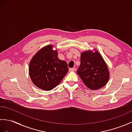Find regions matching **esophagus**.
<instances>
[{"instance_id":"esophagus-1","label":"esophagus","mask_w":132,"mask_h":132,"mask_svg":"<svg viewBox=\"0 0 132 132\" xmlns=\"http://www.w3.org/2000/svg\"><path fill=\"white\" fill-rule=\"evenodd\" d=\"M75 70V68H70L69 69V71H74Z\"/></svg>"}]
</instances>
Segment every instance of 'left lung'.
Segmentation results:
<instances>
[{
	"mask_svg": "<svg viewBox=\"0 0 132 132\" xmlns=\"http://www.w3.org/2000/svg\"><path fill=\"white\" fill-rule=\"evenodd\" d=\"M77 74L85 85L91 89H97L104 86L109 79L107 66L99 53L84 52L81 54L80 64Z\"/></svg>",
	"mask_w": 132,
	"mask_h": 132,
	"instance_id": "left-lung-1",
	"label": "left lung"
}]
</instances>
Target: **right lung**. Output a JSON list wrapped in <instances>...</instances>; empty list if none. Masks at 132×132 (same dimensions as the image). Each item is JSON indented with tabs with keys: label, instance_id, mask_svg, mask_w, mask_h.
<instances>
[{
	"label": "right lung",
	"instance_id": "right-lung-1",
	"mask_svg": "<svg viewBox=\"0 0 132 132\" xmlns=\"http://www.w3.org/2000/svg\"><path fill=\"white\" fill-rule=\"evenodd\" d=\"M47 45L36 53L30 62L29 73L33 83L43 90L55 87L68 72V63L58 58L57 52Z\"/></svg>",
	"mask_w": 132,
	"mask_h": 132
}]
</instances>
